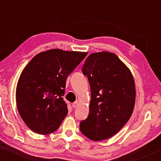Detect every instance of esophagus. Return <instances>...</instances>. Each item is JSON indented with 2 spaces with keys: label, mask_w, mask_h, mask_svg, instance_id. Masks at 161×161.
Here are the masks:
<instances>
[{
  "label": "esophagus",
  "mask_w": 161,
  "mask_h": 161,
  "mask_svg": "<svg viewBox=\"0 0 161 161\" xmlns=\"http://www.w3.org/2000/svg\"><path fill=\"white\" fill-rule=\"evenodd\" d=\"M78 106H79V102H78V101H75V102H74L73 104V108H76Z\"/></svg>",
  "instance_id": "esophagus-1"
}]
</instances>
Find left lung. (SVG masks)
<instances>
[{
    "label": "left lung",
    "mask_w": 161,
    "mask_h": 161,
    "mask_svg": "<svg viewBox=\"0 0 161 161\" xmlns=\"http://www.w3.org/2000/svg\"><path fill=\"white\" fill-rule=\"evenodd\" d=\"M82 73L89 81L92 99L80 130L92 141L108 139L132 116L136 95L134 77L124 63L108 51L91 53Z\"/></svg>",
    "instance_id": "8db88e82"
}]
</instances>
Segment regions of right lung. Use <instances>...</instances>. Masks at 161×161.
Here are the masks:
<instances>
[{
	"mask_svg": "<svg viewBox=\"0 0 161 161\" xmlns=\"http://www.w3.org/2000/svg\"><path fill=\"white\" fill-rule=\"evenodd\" d=\"M87 53L51 49L38 53L24 68L16 86V106L33 132L47 135L59 128L68 114L63 98L66 80Z\"/></svg>",
	"mask_w": 161,
	"mask_h": 161,
	"instance_id": "add662e5",
	"label": "right lung"
}]
</instances>
